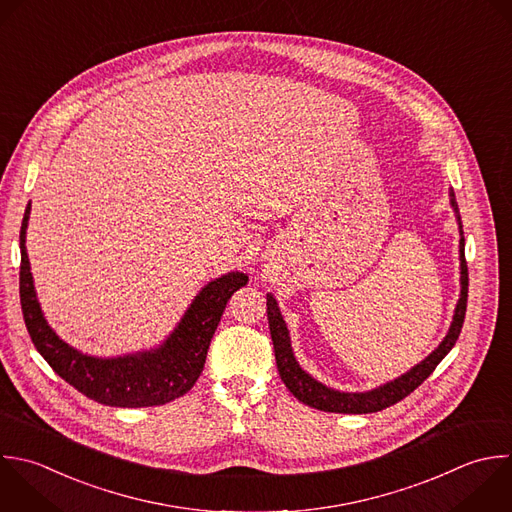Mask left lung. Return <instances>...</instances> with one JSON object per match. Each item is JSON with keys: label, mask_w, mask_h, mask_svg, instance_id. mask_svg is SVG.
<instances>
[{"label": "left lung", "mask_w": 512, "mask_h": 512, "mask_svg": "<svg viewBox=\"0 0 512 512\" xmlns=\"http://www.w3.org/2000/svg\"><path fill=\"white\" fill-rule=\"evenodd\" d=\"M450 206L456 212L458 230H460V298L454 308V316L448 328V334L438 344L436 350H432L420 364L412 366L406 374L378 386L366 392H340L334 388H328L326 384L312 378L308 372L300 368V364L294 358L290 334L286 328V322L280 314V308L276 304V298L272 294H266V310H268V326L272 334L274 354H276V366L280 372L282 382L286 388L304 404L324 410V412H342V414H368L384 410L402 398H406L412 390H416L438 366V362L452 350L454 342L458 340V334L462 330L464 314H466V298H468V268L464 260V238H462V224L458 216V206L454 192L450 190Z\"/></svg>", "instance_id": "1"}]
</instances>
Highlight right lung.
Listing matches in <instances>:
<instances>
[{
    "label": "right lung",
    "instance_id": "right-lung-1",
    "mask_svg": "<svg viewBox=\"0 0 512 512\" xmlns=\"http://www.w3.org/2000/svg\"><path fill=\"white\" fill-rule=\"evenodd\" d=\"M30 210L32 206L28 204L20 232V300L26 328L46 362L76 390L106 406H158L184 396L204 370L210 340L228 300L248 284V276L244 272H228L208 282L158 348L118 358L90 356L64 342L44 318L26 250Z\"/></svg>",
    "mask_w": 512,
    "mask_h": 512
}]
</instances>
